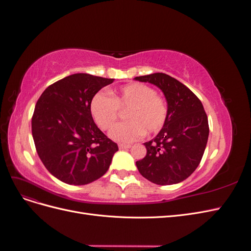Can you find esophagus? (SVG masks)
<instances>
[{"mask_svg": "<svg viewBox=\"0 0 251 251\" xmlns=\"http://www.w3.org/2000/svg\"><path fill=\"white\" fill-rule=\"evenodd\" d=\"M118 148H119L120 150H126V149H130V148H131V146H130V144H124V143H120V144H118Z\"/></svg>", "mask_w": 251, "mask_h": 251, "instance_id": "esophagus-1", "label": "esophagus"}]
</instances>
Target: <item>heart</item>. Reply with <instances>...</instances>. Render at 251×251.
I'll return each instance as SVG.
<instances>
[{"label":"heart","instance_id":"b5f03b06","mask_svg":"<svg viewBox=\"0 0 251 251\" xmlns=\"http://www.w3.org/2000/svg\"><path fill=\"white\" fill-rule=\"evenodd\" d=\"M127 123L114 126L110 137L117 142L130 143L146 134H156L168 118V104L155 90L139 82L128 83L108 94L98 92L91 100L92 117L101 130H109L116 123L119 110H126Z\"/></svg>","mask_w":251,"mask_h":251}]
</instances>
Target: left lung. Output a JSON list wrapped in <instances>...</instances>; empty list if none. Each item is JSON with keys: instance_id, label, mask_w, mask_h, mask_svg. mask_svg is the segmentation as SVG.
<instances>
[{"instance_id": "8db88e82", "label": "left lung", "mask_w": 251, "mask_h": 251, "mask_svg": "<svg viewBox=\"0 0 251 251\" xmlns=\"http://www.w3.org/2000/svg\"><path fill=\"white\" fill-rule=\"evenodd\" d=\"M160 89L168 102V118L154 139L143 144L147 155L136 162L142 176L159 185L176 184L198 168L209 127L203 104L183 83L164 73L135 77Z\"/></svg>"}]
</instances>
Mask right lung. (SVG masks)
Masks as SVG:
<instances>
[{"label": "right lung", "mask_w": 251, "mask_h": 251, "mask_svg": "<svg viewBox=\"0 0 251 251\" xmlns=\"http://www.w3.org/2000/svg\"><path fill=\"white\" fill-rule=\"evenodd\" d=\"M113 78L69 75L49 86L35 104L32 137L45 168L71 185L91 183L107 173L117 144L95 125L90 104Z\"/></svg>", "instance_id": "add662e5"}]
</instances>
